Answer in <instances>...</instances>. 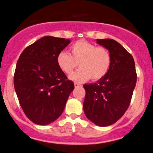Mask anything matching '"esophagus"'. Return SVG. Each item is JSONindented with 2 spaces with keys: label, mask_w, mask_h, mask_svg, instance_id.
Segmentation results:
<instances>
[{
  "label": "esophagus",
  "mask_w": 153,
  "mask_h": 153,
  "mask_svg": "<svg viewBox=\"0 0 153 153\" xmlns=\"http://www.w3.org/2000/svg\"><path fill=\"white\" fill-rule=\"evenodd\" d=\"M74 85H75V88H78V87H81V84H78V83H75V84H74Z\"/></svg>",
  "instance_id": "obj_1"
}]
</instances>
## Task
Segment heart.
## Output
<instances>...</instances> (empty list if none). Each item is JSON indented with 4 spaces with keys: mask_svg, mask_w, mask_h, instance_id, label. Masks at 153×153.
Here are the masks:
<instances>
[{
    "mask_svg": "<svg viewBox=\"0 0 153 153\" xmlns=\"http://www.w3.org/2000/svg\"><path fill=\"white\" fill-rule=\"evenodd\" d=\"M70 54L61 52L57 56L60 69L69 75L78 65L80 69L70 76L75 82L101 79L107 74L112 64V56L105 47H97L86 41H79L69 48Z\"/></svg>",
    "mask_w": 153,
    "mask_h": 153,
    "instance_id": "obj_1",
    "label": "heart"
}]
</instances>
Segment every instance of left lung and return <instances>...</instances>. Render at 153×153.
Returning a JSON list of instances; mask_svg holds the SVG:
<instances>
[{
	"instance_id": "left-lung-1",
	"label": "left lung",
	"mask_w": 153,
	"mask_h": 153,
	"mask_svg": "<svg viewBox=\"0 0 153 153\" xmlns=\"http://www.w3.org/2000/svg\"><path fill=\"white\" fill-rule=\"evenodd\" d=\"M109 51L112 64L107 74L94 84H84V111L100 126L113 124L129 107L137 81L135 61L130 53L112 39H97Z\"/></svg>"
}]
</instances>
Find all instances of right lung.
<instances>
[{
	"instance_id": "1",
	"label": "right lung",
	"mask_w": 153,
	"mask_h": 153,
	"mask_svg": "<svg viewBox=\"0 0 153 153\" xmlns=\"http://www.w3.org/2000/svg\"><path fill=\"white\" fill-rule=\"evenodd\" d=\"M70 43L45 36L27 47L17 62L14 86L20 105L35 124L47 125L64 112L74 84L57 64L58 54Z\"/></svg>"
}]
</instances>
